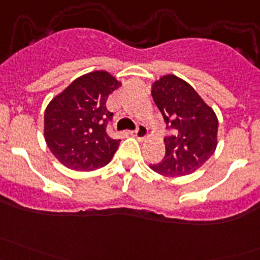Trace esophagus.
<instances>
[{
	"label": "esophagus",
	"instance_id": "obj_1",
	"mask_svg": "<svg viewBox=\"0 0 260 260\" xmlns=\"http://www.w3.org/2000/svg\"><path fill=\"white\" fill-rule=\"evenodd\" d=\"M131 135L135 136V137H137L138 140H143V138H146V136L148 135V131H147L146 125L138 124L137 128H136L135 131H132V132H131Z\"/></svg>",
	"mask_w": 260,
	"mask_h": 260
}]
</instances>
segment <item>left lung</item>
<instances>
[{"label": "left lung", "instance_id": "obj_1", "mask_svg": "<svg viewBox=\"0 0 260 260\" xmlns=\"http://www.w3.org/2000/svg\"><path fill=\"white\" fill-rule=\"evenodd\" d=\"M152 96L171 131L165 137L166 153L149 165L164 176H186L200 169L217 145V118L195 89L176 75H165L152 85Z\"/></svg>", "mask_w": 260, "mask_h": 260}]
</instances>
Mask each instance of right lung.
Here are the masks:
<instances>
[{
	"label": "right lung",
	"instance_id": "right-lung-1",
	"mask_svg": "<svg viewBox=\"0 0 260 260\" xmlns=\"http://www.w3.org/2000/svg\"><path fill=\"white\" fill-rule=\"evenodd\" d=\"M120 83L107 72H93L73 81L45 111L44 135L50 151L64 166L93 171L109 164L120 140L107 132L113 113L106 102Z\"/></svg>",
	"mask_w": 260,
	"mask_h": 260
}]
</instances>
